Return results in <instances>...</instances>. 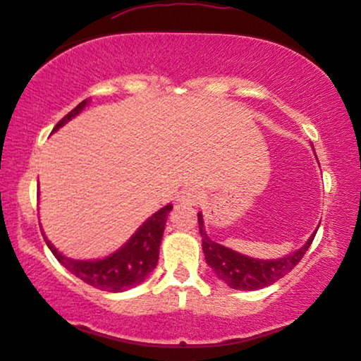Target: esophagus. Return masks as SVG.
Here are the masks:
<instances>
[{"label":"esophagus","instance_id":"34e87169","mask_svg":"<svg viewBox=\"0 0 361 361\" xmlns=\"http://www.w3.org/2000/svg\"><path fill=\"white\" fill-rule=\"evenodd\" d=\"M201 191H197L196 188H185V190L180 192L178 200L181 202H186V204H197V202L201 201Z\"/></svg>","mask_w":361,"mask_h":361}]
</instances>
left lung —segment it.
Returning a JSON list of instances; mask_svg holds the SVG:
<instances>
[{
    "label": "left lung",
    "instance_id": "1",
    "mask_svg": "<svg viewBox=\"0 0 361 361\" xmlns=\"http://www.w3.org/2000/svg\"><path fill=\"white\" fill-rule=\"evenodd\" d=\"M197 224H200V233L202 237V252H204L206 263L227 286L242 289V291H255V289L270 286L291 271L311 247L317 232H314L301 248L286 257L278 258V260H260V258L242 255L232 248L211 240L204 231L201 212H197Z\"/></svg>",
    "mask_w": 361,
    "mask_h": 361
}]
</instances>
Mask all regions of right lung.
<instances>
[{
    "label": "right lung",
    "mask_w": 361,
    "mask_h": 361,
    "mask_svg": "<svg viewBox=\"0 0 361 361\" xmlns=\"http://www.w3.org/2000/svg\"><path fill=\"white\" fill-rule=\"evenodd\" d=\"M86 104H88V99L81 101L77 108L70 111L62 121H59L54 132L80 114ZM171 209H173V206L166 204L160 211H157L135 231L134 235L119 250L111 253L103 260H73V258L62 255L50 243V240H47V237H44V240L55 258L81 281L88 283L90 286L98 288L101 291L123 293L130 288L139 286L157 267L166 217H169Z\"/></svg>",
    "instance_id": "1"
}]
</instances>
